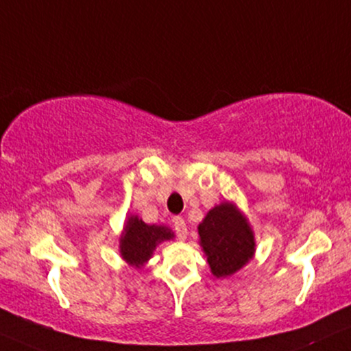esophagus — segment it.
<instances>
[{
	"label": "esophagus",
	"mask_w": 351,
	"mask_h": 351,
	"mask_svg": "<svg viewBox=\"0 0 351 351\" xmlns=\"http://www.w3.org/2000/svg\"><path fill=\"white\" fill-rule=\"evenodd\" d=\"M173 227H175V232L180 239H186V237H188V227H186V221L181 217H176Z\"/></svg>",
	"instance_id": "obj_1"
}]
</instances>
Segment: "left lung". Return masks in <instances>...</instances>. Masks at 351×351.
<instances>
[{"label": "left lung", "mask_w": 351, "mask_h": 351, "mask_svg": "<svg viewBox=\"0 0 351 351\" xmlns=\"http://www.w3.org/2000/svg\"><path fill=\"white\" fill-rule=\"evenodd\" d=\"M201 246L215 277H228L254 254V237L241 214L228 202L208 210L197 227Z\"/></svg>", "instance_id": "obj_1"}]
</instances>
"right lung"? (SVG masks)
I'll return each mask as SVG.
<instances>
[{
  "instance_id": "obj_1",
  "label": "right lung",
  "mask_w": 351,
  "mask_h": 351,
  "mask_svg": "<svg viewBox=\"0 0 351 351\" xmlns=\"http://www.w3.org/2000/svg\"><path fill=\"white\" fill-rule=\"evenodd\" d=\"M173 238L167 227L147 225L137 217H130L121 237V256L134 267H141L149 259L157 243Z\"/></svg>"
}]
</instances>
